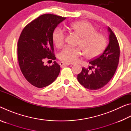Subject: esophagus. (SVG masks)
<instances>
[{"label": "esophagus", "instance_id": "34e87169", "mask_svg": "<svg viewBox=\"0 0 131 131\" xmlns=\"http://www.w3.org/2000/svg\"><path fill=\"white\" fill-rule=\"evenodd\" d=\"M59 65H60V66H61V67H64V66H65L69 65L70 64L69 63H68L63 62H61L59 63Z\"/></svg>", "mask_w": 131, "mask_h": 131}]
</instances>
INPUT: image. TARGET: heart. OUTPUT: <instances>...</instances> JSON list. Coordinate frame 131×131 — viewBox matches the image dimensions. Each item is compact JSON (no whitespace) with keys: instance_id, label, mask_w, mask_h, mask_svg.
<instances>
[{"instance_id":"b5f03b06","label":"heart","mask_w":131,"mask_h":131,"mask_svg":"<svg viewBox=\"0 0 131 131\" xmlns=\"http://www.w3.org/2000/svg\"><path fill=\"white\" fill-rule=\"evenodd\" d=\"M69 28L79 35L80 39L78 46L80 47L65 46L58 54V58L65 63H72L78 61L82 55L81 50L88 58H94L101 54L106 45L105 37L96 32V29L87 21H78L70 24ZM52 39L57 47H60L65 43V32L61 28L54 31Z\"/></svg>"}]
</instances>
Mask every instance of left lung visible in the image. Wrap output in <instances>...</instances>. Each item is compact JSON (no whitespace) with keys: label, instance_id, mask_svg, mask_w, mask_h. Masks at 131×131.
<instances>
[{"label":"left lung","instance_id":"obj_1","mask_svg":"<svg viewBox=\"0 0 131 131\" xmlns=\"http://www.w3.org/2000/svg\"><path fill=\"white\" fill-rule=\"evenodd\" d=\"M107 29L109 32L107 47L101 55L90 61L91 66L88 69L83 68L77 75L79 83L88 90H99L106 85L114 76L118 65L120 54L118 42L112 29L109 27ZM92 68L93 70L90 72Z\"/></svg>","mask_w":131,"mask_h":131}]
</instances>
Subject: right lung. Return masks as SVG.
Returning a JSON list of instances; mask_svg holds the SVG:
<instances>
[{
    "label": "right lung",
    "instance_id": "right-lung-1",
    "mask_svg": "<svg viewBox=\"0 0 131 131\" xmlns=\"http://www.w3.org/2000/svg\"><path fill=\"white\" fill-rule=\"evenodd\" d=\"M65 17L46 14L28 24L22 31L18 41V59L26 80L37 88L53 83L60 72L56 61L51 66L44 65V59L55 60L53 32Z\"/></svg>",
    "mask_w": 131,
    "mask_h": 131
}]
</instances>
